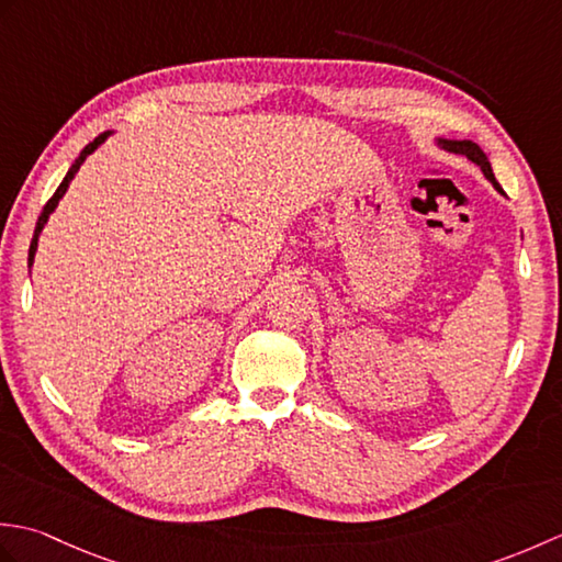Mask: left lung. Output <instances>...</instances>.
<instances>
[{
  "label": "left lung",
  "mask_w": 562,
  "mask_h": 562,
  "mask_svg": "<svg viewBox=\"0 0 562 562\" xmlns=\"http://www.w3.org/2000/svg\"><path fill=\"white\" fill-rule=\"evenodd\" d=\"M441 145H445L449 151H453V154H463L465 159H471L473 164H479L481 166V171L485 173V178L487 181H491L499 193H503V188H499V183L495 181V176H493V169H491V161H487V157L483 154V149L475 145V142H469V139H463V142H449V139H441Z\"/></svg>",
  "instance_id": "obj_1"
}]
</instances>
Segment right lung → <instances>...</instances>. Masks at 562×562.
<instances>
[{
  "label": "right lung",
  "instance_id": "right-lung-1",
  "mask_svg": "<svg viewBox=\"0 0 562 562\" xmlns=\"http://www.w3.org/2000/svg\"><path fill=\"white\" fill-rule=\"evenodd\" d=\"M109 135H111V133H103V135H99L97 139H93V142H89V145L81 149V154H79V159H77L75 164H71V169L67 171V176H65V181H63V183H59V188L55 190V195H53L50 200H47V202H45V207H43V212H41V217H38V222H35L33 241H31V248H29V266H31V262H33V256H35V248H38V236H41V232H43V226H45L47 217H50V212H53V210L57 207V202H59V198H63V195H65V190H67V186H69V181H71V178H75V173L79 171V166H81V161H83V159H87V157H89V154H91L93 149H97V147L101 145V142H105V137H109Z\"/></svg>",
  "mask_w": 562,
  "mask_h": 562
}]
</instances>
